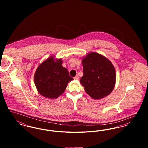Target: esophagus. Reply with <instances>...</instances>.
<instances>
[{
    "label": "esophagus",
    "instance_id": "34e87169",
    "mask_svg": "<svg viewBox=\"0 0 148 148\" xmlns=\"http://www.w3.org/2000/svg\"><path fill=\"white\" fill-rule=\"evenodd\" d=\"M74 79L75 80H77L79 79V77H78L77 76H76V77H74Z\"/></svg>",
    "mask_w": 148,
    "mask_h": 148
}]
</instances>
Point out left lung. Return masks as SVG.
<instances>
[{"mask_svg":"<svg viewBox=\"0 0 148 148\" xmlns=\"http://www.w3.org/2000/svg\"><path fill=\"white\" fill-rule=\"evenodd\" d=\"M84 75L80 83L92 98L98 100L109 95L116 82V72L112 62L106 56L89 52L82 59Z\"/></svg>","mask_w":148,"mask_h":148,"instance_id":"8db88e82","label":"left lung"}]
</instances>
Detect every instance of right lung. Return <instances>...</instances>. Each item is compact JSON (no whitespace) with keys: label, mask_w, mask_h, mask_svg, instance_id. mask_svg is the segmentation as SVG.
<instances>
[{"label":"right lung","mask_w":148,"mask_h":148,"mask_svg":"<svg viewBox=\"0 0 148 148\" xmlns=\"http://www.w3.org/2000/svg\"><path fill=\"white\" fill-rule=\"evenodd\" d=\"M63 60L53 56L39 64L35 71L34 83L38 92L45 98L56 99L63 93L69 82L73 80Z\"/></svg>","instance_id":"right-lung-1"}]
</instances>
